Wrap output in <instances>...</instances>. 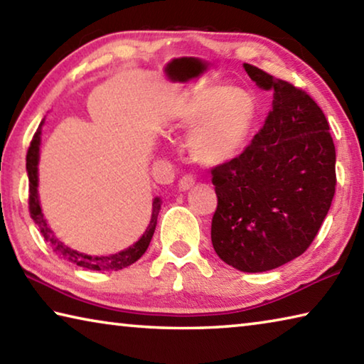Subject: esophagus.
Returning a JSON list of instances; mask_svg holds the SVG:
<instances>
[{"label": "esophagus", "instance_id": "34e87169", "mask_svg": "<svg viewBox=\"0 0 364 364\" xmlns=\"http://www.w3.org/2000/svg\"><path fill=\"white\" fill-rule=\"evenodd\" d=\"M193 186H194V178L189 176V175L183 176L181 180H180V183H178V189H180V191H188V189H191Z\"/></svg>", "mask_w": 364, "mask_h": 364}]
</instances>
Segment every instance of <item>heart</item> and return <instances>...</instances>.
<instances>
[{
    "label": "heart",
    "mask_w": 364,
    "mask_h": 364,
    "mask_svg": "<svg viewBox=\"0 0 364 364\" xmlns=\"http://www.w3.org/2000/svg\"><path fill=\"white\" fill-rule=\"evenodd\" d=\"M254 119L255 102L245 91L225 93L221 86H208L189 97L175 123L189 130L188 147L196 162L215 167L242 151Z\"/></svg>",
    "instance_id": "heart-1"
}]
</instances>
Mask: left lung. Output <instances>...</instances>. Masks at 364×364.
<instances>
[{
    "mask_svg": "<svg viewBox=\"0 0 364 364\" xmlns=\"http://www.w3.org/2000/svg\"><path fill=\"white\" fill-rule=\"evenodd\" d=\"M244 69L273 91V109L241 156L212 170V244L230 267L262 273L310 247L336 193V147L305 91L250 64Z\"/></svg>",
    "mask_w": 364,
    "mask_h": 364,
    "instance_id": "left-lung-1",
    "label": "left lung"
}]
</instances>
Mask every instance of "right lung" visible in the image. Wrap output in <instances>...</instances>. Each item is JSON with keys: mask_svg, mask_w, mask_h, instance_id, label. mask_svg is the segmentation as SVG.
I'll use <instances>...</instances> for the list:
<instances>
[{"mask_svg": "<svg viewBox=\"0 0 364 364\" xmlns=\"http://www.w3.org/2000/svg\"><path fill=\"white\" fill-rule=\"evenodd\" d=\"M45 120L40 123L38 130H36L35 136L30 143L28 152H27V175H28V205H30V217L38 225L40 231L45 237V241L49 244V247L53 252L64 258L65 262H70L77 267H82L86 269L93 271H119L122 268L130 267L132 263L139 260L143 257L144 252L149 247V242L154 236V231H156L157 225V217L160 212V205H162V199L160 197H154L152 200V213H151V221L147 225L146 231L143 232L136 242L130 247L123 249L117 254L110 255H88L83 254V252H78L75 249H70L69 245H65L60 239L53 232L51 226L48 225L45 215L41 212L40 205V196H38V164H40V146H41V127Z\"/></svg>", "mask_w": 364, "mask_h": 364, "instance_id": "obj_1", "label": "right lung"}]
</instances>
